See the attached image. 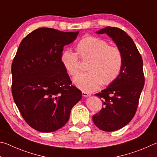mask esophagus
Masks as SVG:
<instances>
[{
	"label": "esophagus",
	"mask_w": 157,
	"mask_h": 157,
	"mask_svg": "<svg viewBox=\"0 0 157 157\" xmlns=\"http://www.w3.org/2000/svg\"><path fill=\"white\" fill-rule=\"evenodd\" d=\"M91 94H89V93H87V92H85V91H82V96L84 97H88L90 96Z\"/></svg>",
	"instance_id": "obj_1"
}]
</instances>
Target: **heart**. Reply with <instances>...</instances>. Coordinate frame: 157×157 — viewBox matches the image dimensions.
Listing matches in <instances>:
<instances>
[{
  "label": "heart",
  "mask_w": 157,
  "mask_h": 157,
  "mask_svg": "<svg viewBox=\"0 0 157 157\" xmlns=\"http://www.w3.org/2000/svg\"><path fill=\"white\" fill-rule=\"evenodd\" d=\"M78 54L83 60H90L89 73L76 76L73 82L85 92L98 89L103 84L107 85L118 78L123 65V55L116 46H109L104 39L96 36H86L77 46ZM61 62L69 75L75 76L80 70L79 58L69 50L61 55Z\"/></svg>",
  "instance_id": "b5f03b06"
}]
</instances>
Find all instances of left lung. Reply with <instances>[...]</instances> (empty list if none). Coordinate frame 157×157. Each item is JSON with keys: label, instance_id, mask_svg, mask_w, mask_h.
Wrapping results in <instances>:
<instances>
[{"label": "left lung", "instance_id": "1", "mask_svg": "<svg viewBox=\"0 0 157 157\" xmlns=\"http://www.w3.org/2000/svg\"><path fill=\"white\" fill-rule=\"evenodd\" d=\"M97 34H107L123 55L120 74L112 83L98 94L103 107L93 116L98 128L113 132L128 124L136 113L145 84L143 59L134 41L125 32L116 27H106Z\"/></svg>", "mask_w": 157, "mask_h": 157}]
</instances>
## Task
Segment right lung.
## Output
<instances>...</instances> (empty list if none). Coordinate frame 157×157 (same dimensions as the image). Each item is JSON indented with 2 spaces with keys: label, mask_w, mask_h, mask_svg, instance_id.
<instances>
[{
  "label": "right lung",
  "mask_w": 157,
  "mask_h": 157,
  "mask_svg": "<svg viewBox=\"0 0 157 157\" xmlns=\"http://www.w3.org/2000/svg\"><path fill=\"white\" fill-rule=\"evenodd\" d=\"M79 32L41 28L28 34L12 64L13 98L25 121L41 132H52L67 123L82 98L61 62L63 47Z\"/></svg>",
  "instance_id": "right-lung-1"
}]
</instances>
